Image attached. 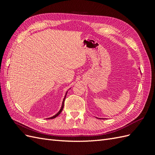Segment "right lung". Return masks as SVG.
<instances>
[{
    "label": "right lung",
    "instance_id": "1",
    "mask_svg": "<svg viewBox=\"0 0 155 155\" xmlns=\"http://www.w3.org/2000/svg\"><path fill=\"white\" fill-rule=\"evenodd\" d=\"M66 95H67V94H66ZM65 98H66V96L64 97V99H63V102H62V107H61V110L58 111V113H57V114H56L54 116H53V117H50V118H48V119H52V118H56L57 117V116H58L59 114H61V113L62 112V109H63V107H64V100H65Z\"/></svg>",
    "mask_w": 155,
    "mask_h": 155
}]
</instances>
